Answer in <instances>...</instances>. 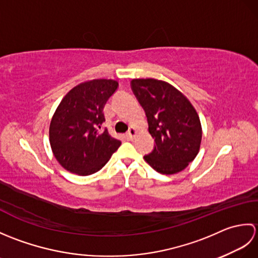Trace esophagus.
Returning a JSON list of instances; mask_svg holds the SVG:
<instances>
[{
    "label": "esophagus",
    "instance_id": "1",
    "mask_svg": "<svg viewBox=\"0 0 258 258\" xmlns=\"http://www.w3.org/2000/svg\"><path fill=\"white\" fill-rule=\"evenodd\" d=\"M136 133H138V132H136V130H135L134 127H131V128L128 130V132H127L128 139H131V140L134 139V138H135V135H136Z\"/></svg>",
    "mask_w": 258,
    "mask_h": 258
}]
</instances>
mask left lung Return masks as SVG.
<instances>
[{
  "instance_id": "obj_1",
  "label": "left lung",
  "mask_w": 258,
  "mask_h": 258,
  "mask_svg": "<svg viewBox=\"0 0 258 258\" xmlns=\"http://www.w3.org/2000/svg\"><path fill=\"white\" fill-rule=\"evenodd\" d=\"M131 87L144 108L155 146L144 160L161 174L183 171L199 154L202 125L183 93L167 82L135 79Z\"/></svg>"
}]
</instances>
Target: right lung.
<instances>
[{"label": "right lung", "mask_w": 258, "mask_h": 258, "mask_svg": "<svg viewBox=\"0 0 258 258\" xmlns=\"http://www.w3.org/2000/svg\"><path fill=\"white\" fill-rule=\"evenodd\" d=\"M114 80H92L73 87L59 103L50 124L54 156L67 171L86 176L105 165L120 141L112 138L103 108L117 90Z\"/></svg>", "instance_id": "obj_1"}]
</instances>
